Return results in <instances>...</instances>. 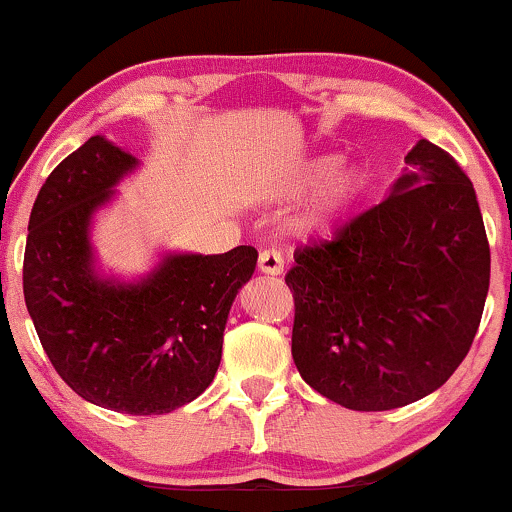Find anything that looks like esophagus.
<instances>
[{"instance_id": "34e87169", "label": "esophagus", "mask_w": 512, "mask_h": 512, "mask_svg": "<svg viewBox=\"0 0 512 512\" xmlns=\"http://www.w3.org/2000/svg\"><path fill=\"white\" fill-rule=\"evenodd\" d=\"M257 269H260L262 274H281L284 272V257L276 250H262L260 260H257Z\"/></svg>"}]
</instances>
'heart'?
<instances>
[{
  "mask_svg": "<svg viewBox=\"0 0 512 512\" xmlns=\"http://www.w3.org/2000/svg\"><path fill=\"white\" fill-rule=\"evenodd\" d=\"M337 166H339V161L332 156L315 158V161L305 163L298 173H293L291 178L286 180L284 192H289V195H296V192L308 190V187L322 185L320 192H317L315 202L310 204V209L305 211L301 219H298V226L301 228L320 226V223L332 219V216L337 214V211L342 209L346 202H349L351 195H354V190H356L354 173L332 175L334 170H337Z\"/></svg>",
  "mask_w": 512,
  "mask_h": 512,
  "instance_id": "obj_1",
  "label": "heart"
}]
</instances>
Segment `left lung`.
<instances>
[{"label":"left lung","instance_id":"left-lung-1","mask_svg":"<svg viewBox=\"0 0 512 512\" xmlns=\"http://www.w3.org/2000/svg\"><path fill=\"white\" fill-rule=\"evenodd\" d=\"M390 197L305 245L286 274L291 354L322 397L387 411L431 395L467 356L491 276L472 180L421 139Z\"/></svg>","mask_w":512,"mask_h":512}]
</instances>
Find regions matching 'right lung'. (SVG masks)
Segmentation results:
<instances>
[{"mask_svg":"<svg viewBox=\"0 0 512 512\" xmlns=\"http://www.w3.org/2000/svg\"><path fill=\"white\" fill-rule=\"evenodd\" d=\"M137 158L91 137L45 180L28 221L23 298L40 344L79 397L120 414H168L207 390L223 330L257 264L252 245L168 255L142 284L101 281L88 223Z\"/></svg>","mask_w":512,"mask_h":512,"instance_id":"1","label":"right lung"}]
</instances>
